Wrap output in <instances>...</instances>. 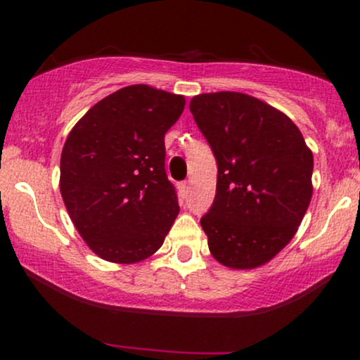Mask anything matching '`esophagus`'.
Listing matches in <instances>:
<instances>
[{
	"instance_id": "obj_1",
	"label": "esophagus",
	"mask_w": 360,
	"mask_h": 360,
	"mask_svg": "<svg viewBox=\"0 0 360 360\" xmlns=\"http://www.w3.org/2000/svg\"><path fill=\"white\" fill-rule=\"evenodd\" d=\"M179 193H181V196H183V198L188 196V193H189V183H188V181H184V183L179 184Z\"/></svg>"
}]
</instances>
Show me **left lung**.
<instances>
[{
	"mask_svg": "<svg viewBox=\"0 0 360 360\" xmlns=\"http://www.w3.org/2000/svg\"><path fill=\"white\" fill-rule=\"evenodd\" d=\"M189 110L218 166L213 205L200 220L210 252L232 269L262 266L307 213L311 150L286 115L249 94H198Z\"/></svg>",
	"mask_w": 360,
	"mask_h": 360,
	"instance_id": "left-lung-1",
	"label": "left lung"
}]
</instances>
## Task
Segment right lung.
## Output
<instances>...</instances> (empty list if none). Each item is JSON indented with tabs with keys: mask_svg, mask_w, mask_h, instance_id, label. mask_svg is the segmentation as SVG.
<instances>
[{
	"mask_svg": "<svg viewBox=\"0 0 360 360\" xmlns=\"http://www.w3.org/2000/svg\"><path fill=\"white\" fill-rule=\"evenodd\" d=\"M184 96L147 84L115 91L72 128L60 155L69 217L101 259L134 264L160 249L177 213L164 135Z\"/></svg>",
	"mask_w": 360,
	"mask_h": 360,
	"instance_id": "right-lung-1",
	"label": "right lung"
}]
</instances>
